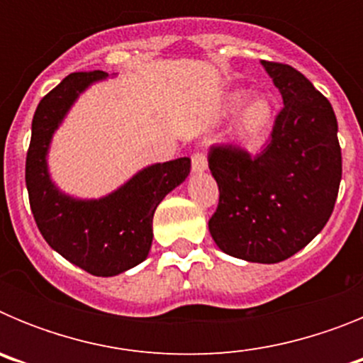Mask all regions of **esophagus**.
<instances>
[{"instance_id": "esophagus-1", "label": "esophagus", "mask_w": 363, "mask_h": 363, "mask_svg": "<svg viewBox=\"0 0 363 363\" xmlns=\"http://www.w3.org/2000/svg\"><path fill=\"white\" fill-rule=\"evenodd\" d=\"M191 162H192V172H196V174L198 172H203L205 169H207V160H205L203 154L200 152L192 154Z\"/></svg>"}]
</instances>
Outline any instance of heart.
Segmentation results:
<instances>
[{
	"label": "heart",
	"instance_id": "obj_1",
	"mask_svg": "<svg viewBox=\"0 0 363 363\" xmlns=\"http://www.w3.org/2000/svg\"><path fill=\"white\" fill-rule=\"evenodd\" d=\"M251 98V92L238 91L230 94L229 101H227V108L230 112L240 111L245 107V104ZM278 118V107L274 104V99L269 96H258L247 105L243 111L242 118H240L238 129H236V136H238L240 143L245 147H259L272 133L274 125H277Z\"/></svg>",
	"mask_w": 363,
	"mask_h": 363
}]
</instances>
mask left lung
I'll return each mask as SVG.
<instances>
[{"label": "left lung", "instance_id": "obj_1", "mask_svg": "<svg viewBox=\"0 0 363 363\" xmlns=\"http://www.w3.org/2000/svg\"><path fill=\"white\" fill-rule=\"evenodd\" d=\"M284 108L256 156L213 147L209 169L220 191L209 230L225 255L278 264L301 251L331 218L342 179L338 123L329 99L284 63L262 62Z\"/></svg>", "mask_w": 363, "mask_h": 363}]
</instances>
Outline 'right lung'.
Wrapping results in <instances>:
<instances>
[{
    "mask_svg": "<svg viewBox=\"0 0 363 363\" xmlns=\"http://www.w3.org/2000/svg\"><path fill=\"white\" fill-rule=\"evenodd\" d=\"M104 70L69 74L45 96L32 120L25 182L28 201L45 242L57 255L94 277H116L142 264L152 245V216L160 201L184 184L191 160L143 167L107 196L82 200L57 187L49 172V150L76 99Z\"/></svg>",
    "mask_w": 363,
    "mask_h": 363,
    "instance_id": "1",
    "label": "right lung"
}]
</instances>
